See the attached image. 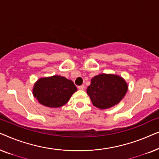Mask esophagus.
Wrapping results in <instances>:
<instances>
[{
  "instance_id": "obj_1",
  "label": "esophagus",
  "mask_w": 159,
  "mask_h": 159,
  "mask_svg": "<svg viewBox=\"0 0 159 159\" xmlns=\"http://www.w3.org/2000/svg\"><path fill=\"white\" fill-rule=\"evenodd\" d=\"M78 89H79V90H83L84 89V84H82V85L78 87Z\"/></svg>"
}]
</instances>
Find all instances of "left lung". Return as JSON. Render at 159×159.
I'll return each instance as SVG.
<instances>
[{
	"mask_svg": "<svg viewBox=\"0 0 159 159\" xmlns=\"http://www.w3.org/2000/svg\"><path fill=\"white\" fill-rule=\"evenodd\" d=\"M128 84L125 79L114 74H101L92 78L87 88L93 106L107 109L117 105L125 97Z\"/></svg>",
	"mask_w": 159,
	"mask_h": 159,
	"instance_id": "obj_1",
	"label": "left lung"
}]
</instances>
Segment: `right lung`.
<instances>
[{
	"label": "right lung",
	"instance_id": "right-lung-1",
	"mask_svg": "<svg viewBox=\"0 0 159 159\" xmlns=\"http://www.w3.org/2000/svg\"><path fill=\"white\" fill-rule=\"evenodd\" d=\"M77 90L74 82L59 75L40 78L34 83L32 94L42 105L59 108L65 105Z\"/></svg>",
	"mask_w": 159,
	"mask_h": 159
}]
</instances>
